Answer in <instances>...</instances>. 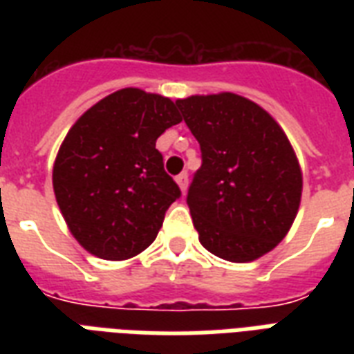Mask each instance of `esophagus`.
Listing matches in <instances>:
<instances>
[{
  "instance_id": "1",
  "label": "esophagus",
  "mask_w": 354,
  "mask_h": 354,
  "mask_svg": "<svg viewBox=\"0 0 354 354\" xmlns=\"http://www.w3.org/2000/svg\"><path fill=\"white\" fill-rule=\"evenodd\" d=\"M176 182H178V185H180V189H182V193H185V191H187V185H189V174H187V171L182 172V174H178Z\"/></svg>"
}]
</instances>
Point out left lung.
<instances>
[{
	"mask_svg": "<svg viewBox=\"0 0 354 354\" xmlns=\"http://www.w3.org/2000/svg\"><path fill=\"white\" fill-rule=\"evenodd\" d=\"M202 152L187 205L202 246L232 263L274 250L296 218L301 171L281 127L235 93L176 101Z\"/></svg>",
	"mask_w": 354,
	"mask_h": 354,
	"instance_id": "1",
	"label": "left lung"
}]
</instances>
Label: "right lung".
<instances>
[{
    "mask_svg": "<svg viewBox=\"0 0 354 354\" xmlns=\"http://www.w3.org/2000/svg\"><path fill=\"white\" fill-rule=\"evenodd\" d=\"M180 121L171 99L124 88L71 127L53 187L69 232L88 252L122 261L154 242L169 205L182 196L156 139Z\"/></svg>",
    "mask_w": 354,
    "mask_h": 354,
    "instance_id": "obj_1",
    "label": "right lung"
}]
</instances>
